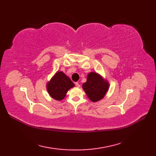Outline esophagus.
Listing matches in <instances>:
<instances>
[{"label":"esophagus","mask_w":156,"mask_h":156,"mask_svg":"<svg viewBox=\"0 0 156 156\" xmlns=\"http://www.w3.org/2000/svg\"><path fill=\"white\" fill-rule=\"evenodd\" d=\"M75 86H76V87H80V84H79L77 82H75Z\"/></svg>","instance_id":"esophagus-1"}]
</instances>
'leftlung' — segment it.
<instances>
[{"instance_id": "obj_1", "label": "left lung", "mask_w": 156, "mask_h": 156, "mask_svg": "<svg viewBox=\"0 0 156 156\" xmlns=\"http://www.w3.org/2000/svg\"><path fill=\"white\" fill-rule=\"evenodd\" d=\"M108 87V82L95 72L88 73L87 82L83 83V88L88 98L93 102L101 100L105 96Z\"/></svg>"}]
</instances>
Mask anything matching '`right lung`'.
<instances>
[{
    "label": "right lung",
    "instance_id": "obj_1",
    "mask_svg": "<svg viewBox=\"0 0 156 156\" xmlns=\"http://www.w3.org/2000/svg\"><path fill=\"white\" fill-rule=\"evenodd\" d=\"M75 86L74 83L62 72H58L47 84V89L51 98L56 100H62L67 92Z\"/></svg>",
    "mask_w": 156,
    "mask_h": 156
}]
</instances>
